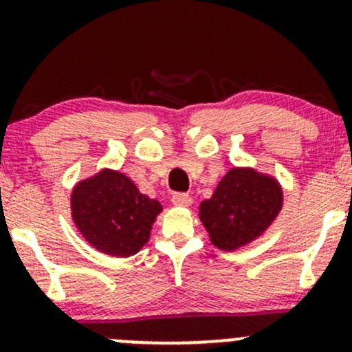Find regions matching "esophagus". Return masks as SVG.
Masks as SVG:
<instances>
[{"mask_svg": "<svg viewBox=\"0 0 352 352\" xmlns=\"http://www.w3.org/2000/svg\"><path fill=\"white\" fill-rule=\"evenodd\" d=\"M171 201H173V205H176V206H190L192 203V198L188 195V192H175L171 198Z\"/></svg>", "mask_w": 352, "mask_h": 352, "instance_id": "1", "label": "esophagus"}]
</instances>
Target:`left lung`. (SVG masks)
I'll return each instance as SVG.
<instances>
[{
  "instance_id": "left-lung-1",
  "label": "left lung",
  "mask_w": 352,
  "mask_h": 352,
  "mask_svg": "<svg viewBox=\"0 0 352 352\" xmlns=\"http://www.w3.org/2000/svg\"><path fill=\"white\" fill-rule=\"evenodd\" d=\"M282 208V190L253 169H230L213 196L199 206L210 240L220 250H236L262 235Z\"/></svg>"
}]
</instances>
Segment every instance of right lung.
Listing matches in <instances>:
<instances>
[{
	"mask_svg": "<svg viewBox=\"0 0 352 352\" xmlns=\"http://www.w3.org/2000/svg\"><path fill=\"white\" fill-rule=\"evenodd\" d=\"M161 210L160 201L141 195L129 177L109 169L78 183L72 192L77 228L92 247L112 256L141 250Z\"/></svg>",
	"mask_w": 352,
	"mask_h": 352,
	"instance_id": "1",
	"label": "right lung"
}]
</instances>
